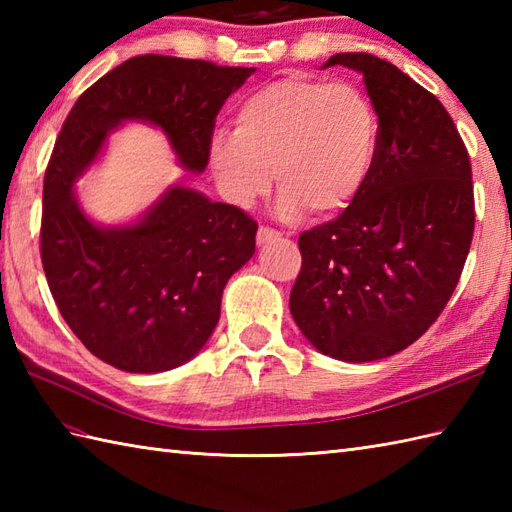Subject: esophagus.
Here are the masks:
<instances>
[{
  "instance_id": "esophagus-1",
  "label": "esophagus",
  "mask_w": 512,
  "mask_h": 512,
  "mask_svg": "<svg viewBox=\"0 0 512 512\" xmlns=\"http://www.w3.org/2000/svg\"><path fill=\"white\" fill-rule=\"evenodd\" d=\"M281 235L275 231V228H268V226H259L257 231V246H266L268 242H273V239H279Z\"/></svg>"
}]
</instances>
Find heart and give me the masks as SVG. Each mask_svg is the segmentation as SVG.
<instances>
[{"label":"heart","instance_id":"1","mask_svg":"<svg viewBox=\"0 0 512 512\" xmlns=\"http://www.w3.org/2000/svg\"><path fill=\"white\" fill-rule=\"evenodd\" d=\"M378 151V116L352 83L284 76L248 94L233 134L217 132L209 160L224 198L250 209L275 180L277 213L328 217L363 191Z\"/></svg>","mask_w":512,"mask_h":512}]
</instances>
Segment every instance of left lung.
Segmentation results:
<instances>
[{
    "label": "left lung",
    "mask_w": 512,
    "mask_h": 512,
    "mask_svg": "<svg viewBox=\"0 0 512 512\" xmlns=\"http://www.w3.org/2000/svg\"><path fill=\"white\" fill-rule=\"evenodd\" d=\"M363 76L378 116V151L358 198L301 233L290 312L325 356L367 363L405 350L440 317L469 255L471 160L444 105L367 52L323 63Z\"/></svg>",
    "instance_id": "obj_1"
}]
</instances>
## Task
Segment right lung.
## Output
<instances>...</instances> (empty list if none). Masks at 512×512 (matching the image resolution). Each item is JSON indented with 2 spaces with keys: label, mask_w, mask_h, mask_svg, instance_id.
<instances>
[{
  "label": "right lung",
  "mask_w": 512,
  "mask_h": 512,
  "mask_svg": "<svg viewBox=\"0 0 512 512\" xmlns=\"http://www.w3.org/2000/svg\"><path fill=\"white\" fill-rule=\"evenodd\" d=\"M255 68L140 54L74 103L43 178L41 264L57 308L88 350L129 374L180 367L209 341L226 281L255 253L257 224L233 204L173 184L132 224L103 226L74 184L125 123L167 136L202 173L217 112Z\"/></svg>",
  "instance_id": "1"
}]
</instances>
